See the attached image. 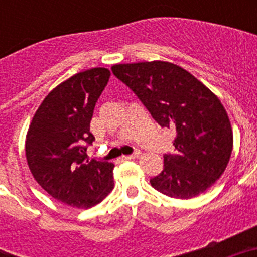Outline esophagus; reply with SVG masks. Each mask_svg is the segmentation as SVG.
<instances>
[{"label": "esophagus", "mask_w": 257, "mask_h": 257, "mask_svg": "<svg viewBox=\"0 0 257 257\" xmlns=\"http://www.w3.org/2000/svg\"><path fill=\"white\" fill-rule=\"evenodd\" d=\"M140 157V152H135L134 154H130V156H124V160H136V158H139Z\"/></svg>", "instance_id": "34e87169"}]
</instances>
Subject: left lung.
<instances>
[{"mask_svg": "<svg viewBox=\"0 0 257 257\" xmlns=\"http://www.w3.org/2000/svg\"><path fill=\"white\" fill-rule=\"evenodd\" d=\"M112 72L158 124L176 130V152L163 156V170L151 179L152 187L171 198L189 199L216 183L233 151V130L219 97L169 61L115 64Z\"/></svg>", "mask_w": 257, "mask_h": 257, "instance_id": "left-lung-1", "label": "left lung"}]
</instances>
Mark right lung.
I'll list each match as a JSON object with an SVG mask.
<instances>
[{"label": "right lung", "mask_w": 257, "mask_h": 257, "mask_svg": "<svg viewBox=\"0 0 257 257\" xmlns=\"http://www.w3.org/2000/svg\"><path fill=\"white\" fill-rule=\"evenodd\" d=\"M110 77L106 68H91L52 88L33 115L26 138L29 170L56 201L77 208L100 203L114 188V165L90 160L94 108Z\"/></svg>", "instance_id": "add662e5"}]
</instances>
